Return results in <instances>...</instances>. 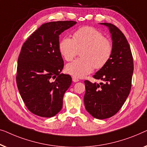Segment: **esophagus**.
Here are the masks:
<instances>
[{
	"label": "esophagus",
	"instance_id": "obj_1",
	"mask_svg": "<svg viewBox=\"0 0 147 147\" xmlns=\"http://www.w3.org/2000/svg\"><path fill=\"white\" fill-rule=\"evenodd\" d=\"M72 78H73V81L74 82H76L79 81V80H78V78L75 77V76H73V77H72Z\"/></svg>",
	"mask_w": 147,
	"mask_h": 147
}]
</instances>
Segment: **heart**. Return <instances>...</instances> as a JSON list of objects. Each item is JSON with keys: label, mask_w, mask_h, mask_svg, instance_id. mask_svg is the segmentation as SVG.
I'll list each match as a JSON object with an SVG mask.
<instances>
[{"label": "heart", "mask_w": 147, "mask_h": 147, "mask_svg": "<svg viewBox=\"0 0 147 147\" xmlns=\"http://www.w3.org/2000/svg\"><path fill=\"white\" fill-rule=\"evenodd\" d=\"M59 51L67 61H71L81 51L80 57L66 66V71L76 78H83L94 69L105 67L110 60L113 47L111 41L92 26H83L74 32L73 38L65 36L60 41Z\"/></svg>", "instance_id": "obj_1"}]
</instances>
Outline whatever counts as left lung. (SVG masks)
<instances>
[{
  "mask_svg": "<svg viewBox=\"0 0 147 147\" xmlns=\"http://www.w3.org/2000/svg\"><path fill=\"white\" fill-rule=\"evenodd\" d=\"M100 24L110 30L113 54L107 65L93 76L102 82L84 81V102L86 110L92 117L105 119L119 112L127 100L131 91L134 66L131 48L123 33L113 24Z\"/></svg>",
  "mask_w": 147,
  "mask_h": 147,
  "instance_id": "left-lung-1",
  "label": "left lung"
}]
</instances>
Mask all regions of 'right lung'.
<instances>
[{"instance_id": "right-lung-1", "label": "right lung", "mask_w": 147, "mask_h": 147, "mask_svg": "<svg viewBox=\"0 0 147 147\" xmlns=\"http://www.w3.org/2000/svg\"><path fill=\"white\" fill-rule=\"evenodd\" d=\"M76 24L73 20L45 23L22 45L16 84L24 104L33 114L52 117L62 109L72 78L61 73L64 61L59 49V35Z\"/></svg>"}]
</instances>
